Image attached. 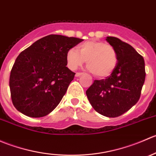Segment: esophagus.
Masks as SVG:
<instances>
[{
    "label": "esophagus",
    "instance_id": "1",
    "mask_svg": "<svg viewBox=\"0 0 156 156\" xmlns=\"http://www.w3.org/2000/svg\"><path fill=\"white\" fill-rule=\"evenodd\" d=\"M82 75H84V73H83V72H76V74H75V76L79 77Z\"/></svg>",
    "mask_w": 156,
    "mask_h": 156
}]
</instances>
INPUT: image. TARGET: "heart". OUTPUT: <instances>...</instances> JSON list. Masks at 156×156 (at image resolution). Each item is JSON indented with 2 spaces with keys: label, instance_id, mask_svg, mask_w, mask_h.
<instances>
[{
  "label": "heart",
  "instance_id": "obj_1",
  "mask_svg": "<svg viewBox=\"0 0 156 156\" xmlns=\"http://www.w3.org/2000/svg\"><path fill=\"white\" fill-rule=\"evenodd\" d=\"M67 65L72 70L81 67L87 61L89 70L99 78L109 76L116 68L119 56L116 49L103 41H88L68 50L66 54Z\"/></svg>",
  "mask_w": 156,
  "mask_h": 156
}]
</instances>
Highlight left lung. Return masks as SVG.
I'll return each mask as SVG.
<instances>
[{"label":"left lung","mask_w":156,"mask_h":156,"mask_svg":"<svg viewBox=\"0 0 156 156\" xmlns=\"http://www.w3.org/2000/svg\"><path fill=\"white\" fill-rule=\"evenodd\" d=\"M106 41L117 50V66L106 79L95 80L86 94L96 112L115 118L139 100L146 78L145 62L144 57L126 42L115 37H107Z\"/></svg>","instance_id":"8db88e82"}]
</instances>
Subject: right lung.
Masks as SVG:
<instances>
[{
	"label": "right lung",
	"instance_id": "right-lung-1",
	"mask_svg": "<svg viewBox=\"0 0 156 156\" xmlns=\"http://www.w3.org/2000/svg\"><path fill=\"white\" fill-rule=\"evenodd\" d=\"M82 41L50 34L20 53L10 75L11 99L18 111L40 118L58 106L75 75L66 67V54Z\"/></svg>",
	"mask_w": 156,
	"mask_h": 156
}]
</instances>
